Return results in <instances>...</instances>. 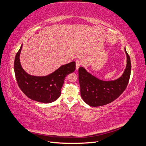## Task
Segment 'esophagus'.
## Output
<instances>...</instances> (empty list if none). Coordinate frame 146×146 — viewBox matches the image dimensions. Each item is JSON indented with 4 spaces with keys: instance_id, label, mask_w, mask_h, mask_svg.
I'll use <instances>...</instances> for the list:
<instances>
[{
    "instance_id": "obj_1",
    "label": "esophagus",
    "mask_w": 146,
    "mask_h": 146,
    "mask_svg": "<svg viewBox=\"0 0 146 146\" xmlns=\"http://www.w3.org/2000/svg\"><path fill=\"white\" fill-rule=\"evenodd\" d=\"M76 70H78L79 68L80 67V66H81L82 63L79 60H77L76 62Z\"/></svg>"
}]
</instances>
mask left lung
<instances>
[{
	"instance_id": "obj_1",
	"label": "left lung",
	"mask_w": 146,
	"mask_h": 146,
	"mask_svg": "<svg viewBox=\"0 0 146 146\" xmlns=\"http://www.w3.org/2000/svg\"><path fill=\"white\" fill-rule=\"evenodd\" d=\"M127 64L124 73L114 80H102L87 72L82 67L79 69L80 95L87 104L92 107L104 106L121 96L127 87L131 72L130 57L125 48Z\"/></svg>"
}]
</instances>
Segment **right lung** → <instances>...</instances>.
I'll return each mask as SVG.
<instances>
[{
    "mask_svg": "<svg viewBox=\"0 0 146 146\" xmlns=\"http://www.w3.org/2000/svg\"><path fill=\"white\" fill-rule=\"evenodd\" d=\"M20 49L16 54L14 60V72L19 87L29 98L42 103H50L60 96V89L65 77L76 69V62L62 65L59 69L46 76H34L27 73L20 62Z\"/></svg>",
    "mask_w": 146,
    "mask_h": 146,
    "instance_id": "add662e5",
    "label": "right lung"
}]
</instances>
